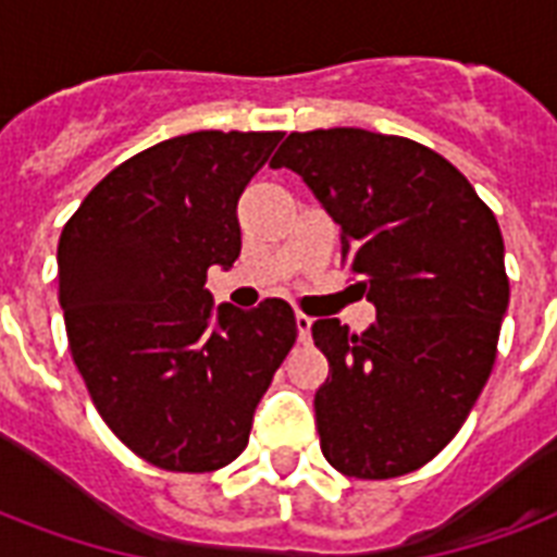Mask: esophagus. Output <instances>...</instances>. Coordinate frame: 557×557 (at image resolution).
Returning a JSON list of instances; mask_svg holds the SVG:
<instances>
[{
	"label": "esophagus",
	"mask_w": 557,
	"mask_h": 557,
	"mask_svg": "<svg viewBox=\"0 0 557 557\" xmlns=\"http://www.w3.org/2000/svg\"><path fill=\"white\" fill-rule=\"evenodd\" d=\"M295 323H297V338L300 341H309L312 338V318H309V314H304V312H297L295 314Z\"/></svg>",
	"instance_id": "obj_1"
}]
</instances>
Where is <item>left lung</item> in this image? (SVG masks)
<instances>
[{"instance_id":"left-lung-1","label":"left lung","mask_w":557,"mask_h":557,"mask_svg":"<svg viewBox=\"0 0 557 557\" xmlns=\"http://www.w3.org/2000/svg\"><path fill=\"white\" fill-rule=\"evenodd\" d=\"M341 227V257L375 306L361 335L314 321L330 379L314 393L321 450L341 474L389 480L431 462L492 375L509 277L503 234L468 178L398 135L292 133L271 159Z\"/></svg>"}]
</instances>
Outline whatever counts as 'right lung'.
<instances>
[{"label":"right lung","mask_w":557,"mask_h":557,"mask_svg":"<svg viewBox=\"0 0 557 557\" xmlns=\"http://www.w3.org/2000/svg\"><path fill=\"white\" fill-rule=\"evenodd\" d=\"M283 133L178 135L115 168L57 245L69 347L117 440L182 474L234 462L297 338L269 297L213 304L208 269L243 248L236 205Z\"/></svg>","instance_id":"right-lung-1"}]
</instances>
